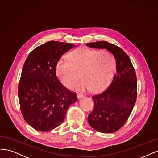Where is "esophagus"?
Wrapping results in <instances>:
<instances>
[{
	"label": "esophagus",
	"mask_w": 158,
	"mask_h": 158,
	"mask_svg": "<svg viewBox=\"0 0 158 158\" xmlns=\"http://www.w3.org/2000/svg\"><path fill=\"white\" fill-rule=\"evenodd\" d=\"M77 98H78V99H81V98L84 97V95H83V94H79V93H78V94H77Z\"/></svg>",
	"instance_id": "esophagus-1"
}]
</instances>
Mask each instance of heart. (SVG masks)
I'll return each mask as SVG.
<instances>
[{"label": "heart", "mask_w": 158, "mask_h": 158, "mask_svg": "<svg viewBox=\"0 0 158 158\" xmlns=\"http://www.w3.org/2000/svg\"><path fill=\"white\" fill-rule=\"evenodd\" d=\"M68 62H60L56 66V74L64 85L72 88L75 86L79 91L91 89L98 92L105 89L112 78L114 59L109 52L104 50L96 51L87 48H79L68 55Z\"/></svg>", "instance_id": "b5f03b06"}]
</instances>
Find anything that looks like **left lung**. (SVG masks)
Here are the masks:
<instances>
[{
  "label": "left lung",
  "mask_w": 158,
  "mask_h": 158,
  "mask_svg": "<svg viewBox=\"0 0 158 158\" xmlns=\"http://www.w3.org/2000/svg\"><path fill=\"white\" fill-rule=\"evenodd\" d=\"M94 48L106 49L115 60L116 73L109 87L94 95V109L88 116L91 127L102 133L118 131L128 119L136 100V75L127 54L107 41L86 44Z\"/></svg>",
  "instance_id": "8db88e82"
}]
</instances>
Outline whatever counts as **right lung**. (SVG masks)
Returning a JSON list of instances; mask_svg holds the SVG:
<instances>
[{
	"label": "right lung",
	"instance_id": "add662e5",
	"mask_svg": "<svg viewBox=\"0 0 158 158\" xmlns=\"http://www.w3.org/2000/svg\"><path fill=\"white\" fill-rule=\"evenodd\" d=\"M75 44L50 40L35 48L24 63L18 86L20 109L25 121L35 130L47 132L64 121L75 93L61 84L56 69L61 56Z\"/></svg>",
	"mask_w": 158,
	"mask_h": 158
}]
</instances>
